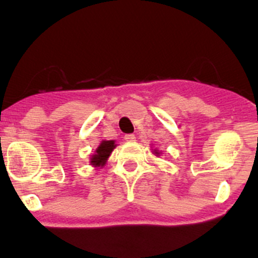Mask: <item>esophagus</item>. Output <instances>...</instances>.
Returning <instances> with one entry per match:
<instances>
[{"instance_id":"esophagus-1","label":"esophagus","mask_w":258,"mask_h":258,"mask_svg":"<svg viewBox=\"0 0 258 258\" xmlns=\"http://www.w3.org/2000/svg\"><path fill=\"white\" fill-rule=\"evenodd\" d=\"M125 141H127V142H133V141H136V136L132 135V133H128V135H125Z\"/></svg>"}]
</instances>
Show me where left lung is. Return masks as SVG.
Masks as SVG:
<instances>
[{"instance_id":"left-lung-1","label":"left lung","mask_w":258,"mask_h":258,"mask_svg":"<svg viewBox=\"0 0 258 258\" xmlns=\"http://www.w3.org/2000/svg\"><path fill=\"white\" fill-rule=\"evenodd\" d=\"M155 153H156V154H159V153H158V152H156V150H155Z\"/></svg>"}]
</instances>
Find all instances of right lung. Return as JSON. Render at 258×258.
<instances>
[{
    "label": "right lung",
    "instance_id": "1",
    "mask_svg": "<svg viewBox=\"0 0 258 258\" xmlns=\"http://www.w3.org/2000/svg\"><path fill=\"white\" fill-rule=\"evenodd\" d=\"M115 147L116 146H115L114 141H103L102 143H100V146L97 148L96 154L92 156L91 164L96 167L103 166V165L106 162V160H108L109 155H110L112 149H114Z\"/></svg>",
    "mask_w": 258,
    "mask_h": 258
}]
</instances>
